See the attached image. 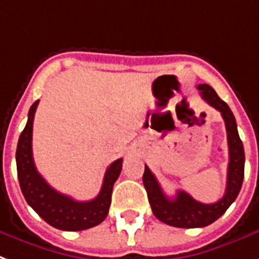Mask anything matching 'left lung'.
<instances>
[{"label": "left lung", "instance_id": "8db88e82", "mask_svg": "<svg viewBox=\"0 0 259 259\" xmlns=\"http://www.w3.org/2000/svg\"><path fill=\"white\" fill-rule=\"evenodd\" d=\"M197 90L205 102L220 111L226 122L227 140H228V172H227L226 193L222 200L214 204H202L195 201L186 191L178 190L174 198H169L157 182L152 171L145 165L143 182L147 190L148 200L151 204L152 212L160 222L178 228H198L206 227L222 217L230 205L236 200L244 177V149L242 140L238 133L235 116L228 104L217 96L212 87L208 84H200Z\"/></svg>", "mask_w": 259, "mask_h": 259}]
</instances>
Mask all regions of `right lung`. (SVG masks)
Instances as JSON below:
<instances>
[{
  "label": "right lung",
  "instance_id": "obj_1",
  "mask_svg": "<svg viewBox=\"0 0 259 259\" xmlns=\"http://www.w3.org/2000/svg\"><path fill=\"white\" fill-rule=\"evenodd\" d=\"M37 103L31 106L28 121L21 132L16 151V164L20 187L25 201L51 227L62 231H82L103 222L111 204L114 183L122 169V159L110 164L104 174L103 185L98 197L91 201H76L54 190L37 172L32 157V125Z\"/></svg>",
  "mask_w": 259,
  "mask_h": 259
}]
</instances>
